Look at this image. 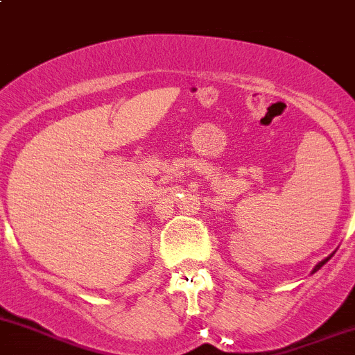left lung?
Wrapping results in <instances>:
<instances>
[{
	"label": "left lung",
	"mask_w": 355,
	"mask_h": 355,
	"mask_svg": "<svg viewBox=\"0 0 355 355\" xmlns=\"http://www.w3.org/2000/svg\"><path fill=\"white\" fill-rule=\"evenodd\" d=\"M331 257H334V253H331V254H330V257H327V258H324V259H321V261H320V263H318V265H316V266H314V268H313V272H311V273H314V272H318V270H320V268H321V266H323V265H324V263H327V261H328V259H330Z\"/></svg>",
	"instance_id": "1"
}]
</instances>
